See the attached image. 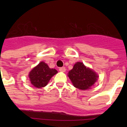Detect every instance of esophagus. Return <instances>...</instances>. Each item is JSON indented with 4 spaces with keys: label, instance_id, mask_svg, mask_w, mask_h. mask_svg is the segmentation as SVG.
Masks as SVG:
<instances>
[{
    "label": "esophagus",
    "instance_id": "obj_1",
    "mask_svg": "<svg viewBox=\"0 0 127 127\" xmlns=\"http://www.w3.org/2000/svg\"><path fill=\"white\" fill-rule=\"evenodd\" d=\"M65 67H60V68H59V70H60V72H65Z\"/></svg>",
    "mask_w": 127,
    "mask_h": 127
}]
</instances>
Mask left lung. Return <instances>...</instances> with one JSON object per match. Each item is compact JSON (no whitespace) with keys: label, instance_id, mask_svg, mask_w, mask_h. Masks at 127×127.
Masks as SVG:
<instances>
[{"label":"left lung","instance_id":"left-lung-1","mask_svg":"<svg viewBox=\"0 0 127 127\" xmlns=\"http://www.w3.org/2000/svg\"><path fill=\"white\" fill-rule=\"evenodd\" d=\"M74 86L77 88L85 90L94 85L98 76L95 72L86 68L82 62H77L68 75Z\"/></svg>","mask_w":127,"mask_h":127}]
</instances>
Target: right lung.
I'll return each instance as SVG.
<instances>
[{"label": "right lung", "instance_id": "1", "mask_svg": "<svg viewBox=\"0 0 127 127\" xmlns=\"http://www.w3.org/2000/svg\"><path fill=\"white\" fill-rule=\"evenodd\" d=\"M58 72L55 69H50L46 63L41 62L34 67L29 74L31 83L36 88L44 87L51 77Z\"/></svg>", "mask_w": 127, "mask_h": 127}]
</instances>
